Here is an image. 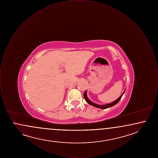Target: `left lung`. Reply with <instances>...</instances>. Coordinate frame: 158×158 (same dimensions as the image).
I'll return each instance as SVG.
<instances>
[{
    "instance_id": "obj_1",
    "label": "left lung",
    "mask_w": 158,
    "mask_h": 158,
    "mask_svg": "<svg viewBox=\"0 0 158 158\" xmlns=\"http://www.w3.org/2000/svg\"><path fill=\"white\" fill-rule=\"evenodd\" d=\"M125 90H126V89H125ZM125 90L123 92V93L121 94V95L120 97L118 98L117 99H116L115 101H114V102H111V103H110V104H105V105H98V104H95V103L92 102L91 101H90V100L89 99V98H88V97H87L86 90H85V92H84L83 97L85 98V101H86L89 105H92V106H95V107H97V108H101V109H106V108H110V107L113 106L114 105H116V104L120 101L121 98H122L123 94H124V92H125Z\"/></svg>"
}]
</instances>
